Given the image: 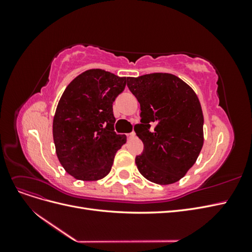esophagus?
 I'll return each mask as SVG.
<instances>
[{"mask_svg": "<svg viewBox=\"0 0 252 252\" xmlns=\"http://www.w3.org/2000/svg\"><path fill=\"white\" fill-rule=\"evenodd\" d=\"M127 136H128L129 139H132V138H134V136H135V133L134 132H130V133L127 134Z\"/></svg>", "mask_w": 252, "mask_h": 252, "instance_id": "34e87169", "label": "esophagus"}]
</instances>
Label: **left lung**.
<instances>
[{
	"instance_id": "8db88e82",
	"label": "left lung",
	"mask_w": 252,
	"mask_h": 252,
	"mask_svg": "<svg viewBox=\"0 0 252 252\" xmlns=\"http://www.w3.org/2000/svg\"><path fill=\"white\" fill-rule=\"evenodd\" d=\"M141 106V124L134 126L144 144L135 164L145 179L159 185L180 181L195 163L204 144V117L196 94L171 73L127 78ZM155 124L154 131L150 126Z\"/></svg>"
}]
</instances>
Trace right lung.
<instances>
[{"label":"right lung","instance_id":"1","mask_svg":"<svg viewBox=\"0 0 252 252\" xmlns=\"http://www.w3.org/2000/svg\"><path fill=\"white\" fill-rule=\"evenodd\" d=\"M126 77L103 69L79 74L66 87L53 117L52 134L61 165L74 179L97 181L107 175L125 134L114 132L112 104Z\"/></svg>","mask_w":252,"mask_h":252}]
</instances>
